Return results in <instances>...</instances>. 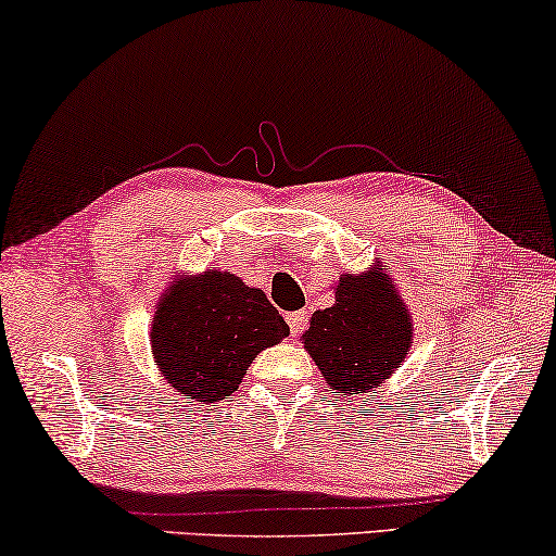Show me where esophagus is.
Wrapping results in <instances>:
<instances>
[{"mask_svg": "<svg viewBox=\"0 0 556 556\" xmlns=\"http://www.w3.org/2000/svg\"><path fill=\"white\" fill-rule=\"evenodd\" d=\"M287 324H289V331H292V337L296 339L299 333L304 331V326H306V314H304V312L287 314Z\"/></svg>", "mask_w": 556, "mask_h": 556, "instance_id": "1", "label": "esophagus"}]
</instances>
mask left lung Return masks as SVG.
Here are the masks:
<instances>
[{
  "label": "left lung",
  "mask_w": 556,
  "mask_h": 556,
  "mask_svg": "<svg viewBox=\"0 0 556 556\" xmlns=\"http://www.w3.org/2000/svg\"><path fill=\"white\" fill-rule=\"evenodd\" d=\"M410 326L389 277L381 271L343 275L337 304L314 312L304 349L333 393H368L401 366L410 349Z\"/></svg>",
  "instance_id": "left-lung-1"
}]
</instances>
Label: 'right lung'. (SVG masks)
Listing matches in <instances>:
<instances>
[{
    "label": "right lung",
    "instance_id": "add662e5",
    "mask_svg": "<svg viewBox=\"0 0 556 556\" xmlns=\"http://www.w3.org/2000/svg\"><path fill=\"white\" fill-rule=\"evenodd\" d=\"M287 333V321L262 289L247 287L230 271H205L161 299L151 343L175 391L215 403L235 393L254 356Z\"/></svg>",
    "mask_w": 556,
    "mask_h": 556
}]
</instances>
